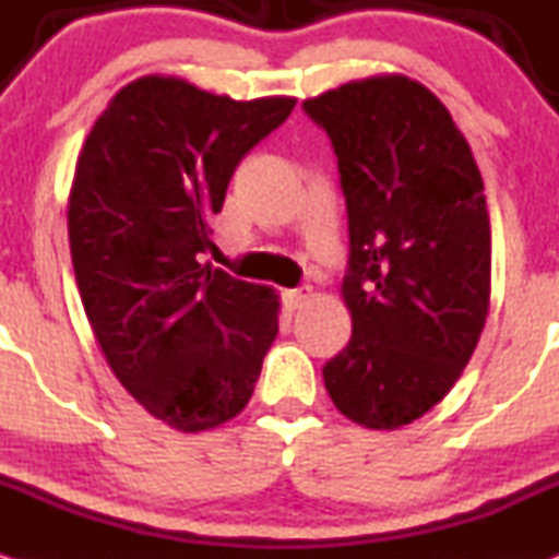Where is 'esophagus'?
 <instances>
[{"mask_svg": "<svg viewBox=\"0 0 559 559\" xmlns=\"http://www.w3.org/2000/svg\"><path fill=\"white\" fill-rule=\"evenodd\" d=\"M311 287L304 285V287H295V290H285L282 293V304H285L287 311H298V308H304L308 300H311Z\"/></svg>", "mask_w": 559, "mask_h": 559, "instance_id": "1", "label": "esophagus"}]
</instances>
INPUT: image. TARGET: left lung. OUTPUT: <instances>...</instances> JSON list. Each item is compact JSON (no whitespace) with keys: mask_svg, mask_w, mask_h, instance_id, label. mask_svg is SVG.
Listing matches in <instances>:
<instances>
[{"mask_svg":"<svg viewBox=\"0 0 559 559\" xmlns=\"http://www.w3.org/2000/svg\"><path fill=\"white\" fill-rule=\"evenodd\" d=\"M304 111L332 141L350 238L353 337L326 360V392L356 424L400 429L448 395L487 321L481 173L444 104L405 75L345 83Z\"/></svg>","mask_w":559,"mask_h":559,"instance_id":"1","label":"left lung"}]
</instances>
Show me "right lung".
Wrapping results in <instances>:
<instances>
[{
    "label": "right lung",
    "instance_id": "right-lung-1",
    "mask_svg": "<svg viewBox=\"0 0 559 559\" xmlns=\"http://www.w3.org/2000/svg\"><path fill=\"white\" fill-rule=\"evenodd\" d=\"M293 107L146 75L111 98L78 156L68 235L85 317L124 390L173 429L238 416L277 337L272 287L199 253L235 167Z\"/></svg>",
    "mask_w": 559,
    "mask_h": 559
}]
</instances>
